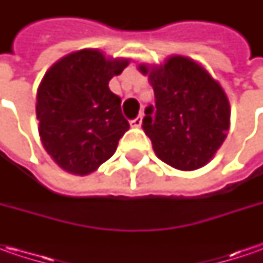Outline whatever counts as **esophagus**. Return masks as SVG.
Returning <instances> with one entry per match:
<instances>
[{
    "label": "esophagus",
    "instance_id": "1",
    "mask_svg": "<svg viewBox=\"0 0 263 263\" xmlns=\"http://www.w3.org/2000/svg\"><path fill=\"white\" fill-rule=\"evenodd\" d=\"M142 118H143L142 114H140V116H137L136 118H133V120L130 121V124H132L133 127H140L142 126Z\"/></svg>",
    "mask_w": 263,
    "mask_h": 263
}]
</instances>
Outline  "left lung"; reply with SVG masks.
<instances>
[{
	"label": "left lung",
	"mask_w": 263,
	"mask_h": 263,
	"mask_svg": "<svg viewBox=\"0 0 263 263\" xmlns=\"http://www.w3.org/2000/svg\"><path fill=\"white\" fill-rule=\"evenodd\" d=\"M154 87L155 105L145 109L143 130L157 157L177 170L203 167L227 137L230 102L206 70L187 57L159 67L140 64Z\"/></svg>",
	"instance_id": "8db88e82"
}]
</instances>
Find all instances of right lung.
Returning a JSON list of instances; mask_svg holds the SVG:
<instances>
[{
    "label": "right lung",
    "mask_w": 263,
    "mask_h": 263,
    "mask_svg": "<svg viewBox=\"0 0 263 263\" xmlns=\"http://www.w3.org/2000/svg\"><path fill=\"white\" fill-rule=\"evenodd\" d=\"M127 66L128 60L82 49L46 71L36 96L39 136L63 170L85 176L114 155L130 126L108 83Z\"/></svg>",
    "instance_id": "obj_1"
}]
</instances>
